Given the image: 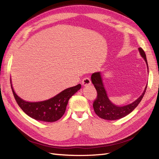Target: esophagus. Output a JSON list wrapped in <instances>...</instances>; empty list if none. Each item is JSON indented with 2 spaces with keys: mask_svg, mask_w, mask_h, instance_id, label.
Returning <instances> with one entry per match:
<instances>
[{
  "mask_svg": "<svg viewBox=\"0 0 159 159\" xmlns=\"http://www.w3.org/2000/svg\"><path fill=\"white\" fill-rule=\"evenodd\" d=\"M91 85V80L88 78H85L83 81H82V85L84 86V87H86V86H88Z\"/></svg>",
  "mask_w": 159,
  "mask_h": 159,
  "instance_id": "obj_1",
  "label": "esophagus"
}]
</instances>
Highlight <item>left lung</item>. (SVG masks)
I'll return each mask as SVG.
<instances>
[{
    "label": "left lung",
    "mask_w": 159,
    "mask_h": 159,
    "mask_svg": "<svg viewBox=\"0 0 159 159\" xmlns=\"http://www.w3.org/2000/svg\"><path fill=\"white\" fill-rule=\"evenodd\" d=\"M139 51L141 57L146 62L148 73V67L145 53L141 48H139ZM91 80L98 93V97L93 104L94 111L99 117L103 119L110 120V121L121 119L127 116L130 113H131L137 107L139 103L141 102L144 95L145 93L147 86L146 85L140 97L138 98L135 101H134L133 103L123 105V106H119V105L113 103L109 99L107 91L105 88V85L103 82L102 72H95L91 75Z\"/></svg>",
    "instance_id": "8db88e82"
}]
</instances>
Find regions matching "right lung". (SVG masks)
Here are the masks:
<instances>
[{"mask_svg":"<svg viewBox=\"0 0 159 159\" xmlns=\"http://www.w3.org/2000/svg\"><path fill=\"white\" fill-rule=\"evenodd\" d=\"M11 85L18 105L24 112L31 118L44 122H54L63 116L68 101L72 95L80 89L81 85L67 88L49 99L30 102L22 99L14 91L11 78Z\"/></svg>","mask_w":159,"mask_h":159,"instance_id":"1","label":"right lung"}]
</instances>
